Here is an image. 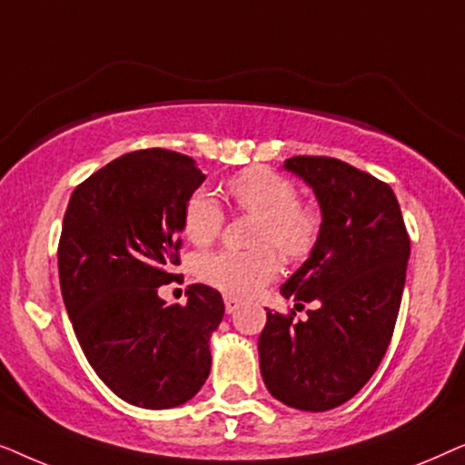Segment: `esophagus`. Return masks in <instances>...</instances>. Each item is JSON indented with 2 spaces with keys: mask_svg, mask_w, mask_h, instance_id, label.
Returning <instances> with one entry per match:
<instances>
[{
  "mask_svg": "<svg viewBox=\"0 0 465 465\" xmlns=\"http://www.w3.org/2000/svg\"><path fill=\"white\" fill-rule=\"evenodd\" d=\"M224 307H226V313H234V311L239 309V301L232 296H224Z\"/></svg>",
  "mask_w": 465,
  "mask_h": 465,
  "instance_id": "34e87169",
  "label": "esophagus"
}]
</instances>
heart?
<instances>
[{
  "label": "heart",
  "instance_id": "1",
  "mask_svg": "<svg viewBox=\"0 0 465 465\" xmlns=\"http://www.w3.org/2000/svg\"><path fill=\"white\" fill-rule=\"evenodd\" d=\"M232 207L260 218L253 252H215L196 260V275L231 296H253L279 275L275 247L285 260L301 262L320 239L322 218L313 207L298 203V188L288 177L266 167L239 171L226 183ZM226 213L207 190L190 194L183 209V231L194 245H209L220 237Z\"/></svg>",
  "mask_w": 465,
  "mask_h": 465
}]
</instances>
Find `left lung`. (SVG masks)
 I'll return each mask as SVG.
<instances>
[{
    "label": "left lung",
    "instance_id": "obj_1",
    "mask_svg": "<svg viewBox=\"0 0 465 465\" xmlns=\"http://www.w3.org/2000/svg\"><path fill=\"white\" fill-rule=\"evenodd\" d=\"M283 169L313 188L322 231L282 294L315 309L304 322L294 320V311H266L260 372L279 402L322 412L351 400L383 360L411 239L393 190L371 173L328 156H292Z\"/></svg>",
    "mask_w": 465,
    "mask_h": 465
}]
</instances>
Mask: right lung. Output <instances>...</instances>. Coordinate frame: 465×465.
Segmentation results:
<instances>
[{
    "mask_svg": "<svg viewBox=\"0 0 465 465\" xmlns=\"http://www.w3.org/2000/svg\"><path fill=\"white\" fill-rule=\"evenodd\" d=\"M203 182L180 152H129L82 182L63 218L59 279L74 332L99 379L142 409L188 402L212 368L220 292L188 285L183 307L158 296L177 277L183 209Z\"/></svg>",
    "mask_w": 465,
    "mask_h": 465,
    "instance_id": "right-lung-1",
    "label": "right lung"
}]
</instances>
